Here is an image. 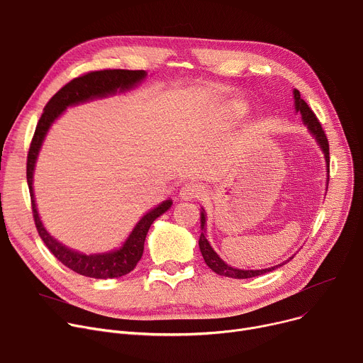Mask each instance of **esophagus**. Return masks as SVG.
Listing matches in <instances>:
<instances>
[{
    "instance_id": "obj_1",
    "label": "esophagus",
    "mask_w": 363,
    "mask_h": 363,
    "mask_svg": "<svg viewBox=\"0 0 363 363\" xmlns=\"http://www.w3.org/2000/svg\"><path fill=\"white\" fill-rule=\"evenodd\" d=\"M203 185L200 184H196V182H189V184H185L181 191H179V197L181 200L184 201H191V200H196L199 199L201 194H203Z\"/></svg>"
}]
</instances>
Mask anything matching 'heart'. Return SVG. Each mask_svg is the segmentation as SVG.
<instances>
[{
    "mask_svg": "<svg viewBox=\"0 0 363 363\" xmlns=\"http://www.w3.org/2000/svg\"><path fill=\"white\" fill-rule=\"evenodd\" d=\"M245 111H247V105H245L244 102H239V101H233V102L228 104L226 108H225V112H226L228 116H230V118H239V116H242V115L245 113Z\"/></svg>",
    "mask_w": 363,
    "mask_h": 363,
    "instance_id": "heart-1",
    "label": "heart"
}]
</instances>
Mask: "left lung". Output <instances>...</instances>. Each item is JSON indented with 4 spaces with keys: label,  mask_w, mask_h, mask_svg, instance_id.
<instances>
[{
    "label": "left lung",
    "mask_w": 363,
    "mask_h": 363,
    "mask_svg": "<svg viewBox=\"0 0 363 363\" xmlns=\"http://www.w3.org/2000/svg\"><path fill=\"white\" fill-rule=\"evenodd\" d=\"M294 99H295V111L296 113L301 115V119H302V124L306 127L308 133L313 137V140H315V143L320 146L321 152L324 153V159H325V166H327V186H328V178H330V152H328V141H327V137L321 128V124L320 121L317 119L315 113H313L309 106L306 105V102L301 98V93L298 89H294ZM200 223H201V235H200V239H199V247H200V251H201V255L206 261V264L208 265V267L220 276H225V277H232V279H251V277H257V276H261V274H265V273H270L279 267H281V265H284L289 259H292L294 255L277 264V265H273V267H269V269H259V270H244V269H235V267H230L229 264H226L219 255H217V252L211 248L210 242L207 240V236H206V230H207V214H206V210L201 207L200 210Z\"/></svg>",
    "instance_id": "left-lung-1"
}]
</instances>
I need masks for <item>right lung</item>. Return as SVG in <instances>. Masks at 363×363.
Returning a JSON list of instances; mask_svg holds the SVG:
<instances>
[{"label": "right lung", "mask_w": 363, "mask_h": 363, "mask_svg": "<svg viewBox=\"0 0 363 363\" xmlns=\"http://www.w3.org/2000/svg\"><path fill=\"white\" fill-rule=\"evenodd\" d=\"M146 77L147 72L144 69H104L87 72V74L82 77L71 80L58 93L54 94V98L46 104L35 130V135L28 155V185L30 191L32 210L38 233L42 238L43 244L58 261H61L69 270L86 277L116 279L133 272L143 255L144 240H146L152 223L172 207V200H164L156 207L150 208L147 213H144L127 236V239L121 244V247L105 252L84 254L64 245L61 240L54 238L43 226L33 191L36 162L46 134L50 133L51 127L55 124V121L68 108L83 105L91 101L106 99L111 98V96H115L116 93H127L140 86L141 82L146 80Z\"/></svg>", "instance_id": "1"}]
</instances>
